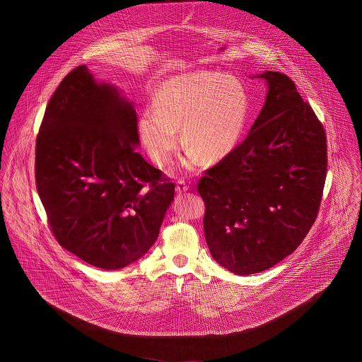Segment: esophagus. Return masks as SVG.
I'll list each match as a JSON object with an SVG mask.
<instances>
[{
  "label": "esophagus",
  "mask_w": 362,
  "mask_h": 362,
  "mask_svg": "<svg viewBox=\"0 0 362 362\" xmlns=\"http://www.w3.org/2000/svg\"><path fill=\"white\" fill-rule=\"evenodd\" d=\"M176 189H177L179 192H186V191L189 189V185L186 183L185 179H179L177 183H176Z\"/></svg>",
  "instance_id": "34e87169"
}]
</instances>
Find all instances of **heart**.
Segmentation results:
<instances>
[{"instance_id": "1", "label": "heart", "mask_w": 362, "mask_h": 362, "mask_svg": "<svg viewBox=\"0 0 362 362\" xmlns=\"http://www.w3.org/2000/svg\"><path fill=\"white\" fill-rule=\"evenodd\" d=\"M152 108L142 111L138 136L158 167L171 163L179 146L191 149L186 165L218 161L238 145L248 115V96L240 81L220 73L176 76L156 88Z\"/></svg>"}]
</instances>
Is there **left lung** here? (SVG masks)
<instances>
[{"mask_svg": "<svg viewBox=\"0 0 362 362\" xmlns=\"http://www.w3.org/2000/svg\"><path fill=\"white\" fill-rule=\"evenodd\" d=\"M269 92L248 137L198 180L211 257L238 276L291 255L315 223L327 176V137L292 80L264 71Z\"/></svg>", "mask_w": 362, "mask_h": 362, "instance_id": "left-lung-1", "label": "left lung"}]
</instances>
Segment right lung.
Instances as JSON below:
<instances>
[{
  "mask_svg": "<svg viewBox=\"0 0 362 362\" xmlns=\"http://www.w3.org/2000/svg\"><path fill=\"white\" fill-rule=\"evenodd\" d=\"M137 112L86 65L65 76L36 137L35 180L52 236L118 270L153 245L175 185L136 151Z\"/></svg>",
  "mask_w": 362,
  "mask_h": 362,
  "instance_id": "obj_1",
  "label": "right lung"
}]
</instances>
